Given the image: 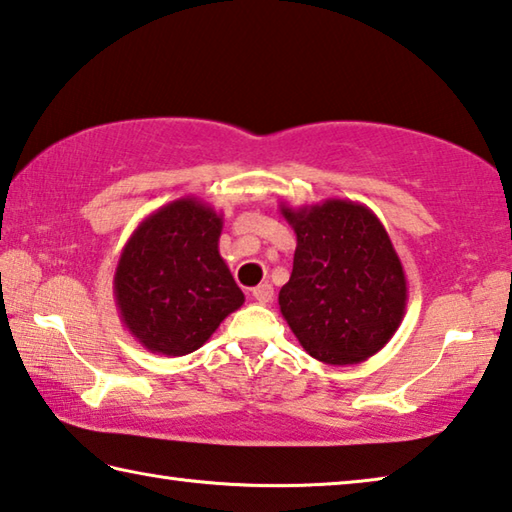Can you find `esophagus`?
Here are the masks:
<instances>
[{
  "mask_svg": "<svg viewBox=\"0 0 512 512\" xmlns=\"http://www.w3.org/2000/svg\"><path fill=\"white\" fill-rule=\"evenodd\" d=\"M251 297H254L258 303H270L272 301V297H274V288L270 283H261V285H256L254 290H251Z\"/></svg>",
  "mask_w": 512,
  "mask_h": 512,
  "instance_id": "esophagus-1",
  "label": "esophagus"
}]
</instances>
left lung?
<instances>
[{
  "label": "left lung",
  "mask_w": 512,
  "mask_h": 512,
  "mask_svg": "<svg viewBox=\"0 0 512 512\" xmlns=\"http://www.w3.org/2000/svg\"><path fill=\"white\" fill-rule=\"evenodd\" d=\"M281 213L297 233L281 315L315 360L333 366L369 360L396 335L407 279L387 229L369 206L328 197Z\"/></svg>",
  "instance_id": "left-lung-1"
}]
</instances>
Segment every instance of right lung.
Instances as JSON below:
<instances>
[{
    "label": "right lung",
    "instance_id": "obj_1",
    "mask_svg": "<svg viewBox=\"0 0 512 512\" xmlns=\"http://www.w3.org/2000/svg\"><path fill=\"white\" fill-rule=\"evenodd\" d=\"M222 213L193 195L143 218L121 249L114 301L150 353L179 357L209 342L245 294L222 261Z\"/></svg>",
    "mask_w": 512,
    "mask_h": 512
}]
</instances>
